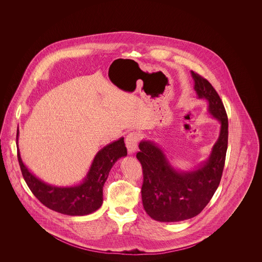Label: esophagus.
Instances as JSON below:
<instances>
[{
	"mask_svg": "<svg viewBox=\"0 0 262 262\" xmlns=\"http://www.w3.org/2000/svg\"><path fill=\"white\" fill-rule=\"evenodd\" d=\"M139 141V135L137 133H130L125 137V146L128 154H133L137 151V143Z\"/></svg>",
	"mask_w": 262,
	"mask_h": 262,
	"instance_id": "obj_1",
	"label": "esophagus"
}]
</instances>
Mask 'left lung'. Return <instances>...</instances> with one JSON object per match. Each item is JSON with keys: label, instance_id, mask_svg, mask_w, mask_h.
I'll return each mask as SVG.
<instances>
[{"label": "left lung", "instance_id": "8db88e82", "mask_svg": "<svg viewBox=\"0 0 262 262\" xmlns=\"http://www.w3.org/2000/svg\"><path fill=\"white\" fill-rule=\"evenodd\" d=\"M198 99L207 102V111L220 124L219 137L208 158L190 170L174 168L153 140L142 139L137 158L143 170L141 198L150 217L159 222L190 219L203 210L220 184L228 145V118L224 105L209 81L190 72Z\"/></svg>", "mask_w": 262, "mask_h": 262}]
</instances>
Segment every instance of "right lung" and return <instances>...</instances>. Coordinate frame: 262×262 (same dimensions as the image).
Segmentation results:
<instances>
[{
	"label": "right lung",
	"mask_w": 262,
	"mask_h": 262,
	"mask_svg": "<svg viewBox=\"0 0 262 262\" xmlns=\"http://www.w3.org/2000/svg\"><path fill=\"white\" fill-rule=\"evenodd\" d=\"M18 137L17 127V159L25 183L46 207L70 216H84L99 209L103 203V187L114 164L127 154L124 137H121L96 153L88 174L79 184L59 187L40 180L25 166L18 148Z\"/></svg>",
	"instance_id": "right-lung-1"
}]
</instances>
